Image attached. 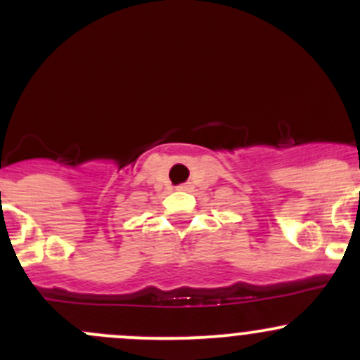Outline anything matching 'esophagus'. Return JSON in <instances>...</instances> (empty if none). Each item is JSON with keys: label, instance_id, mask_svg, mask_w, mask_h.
Masks as SVG:
<instances>
[{"label": "esophagus", "instance_id": "1", "mask_svg": "<svg viewBox=\"0 0 360 360\" xmlns=\"http://www.w3.org/2000/svg\"><path fill=\"white\" fill-rule=\"evenodd\" d=\"M190 188H191L190 184L186 183V184H181V186H179V190H181V191H188V190H190Z\"/></svg>", "mask_w": 360, "mask_h": 360}]
</instances>
